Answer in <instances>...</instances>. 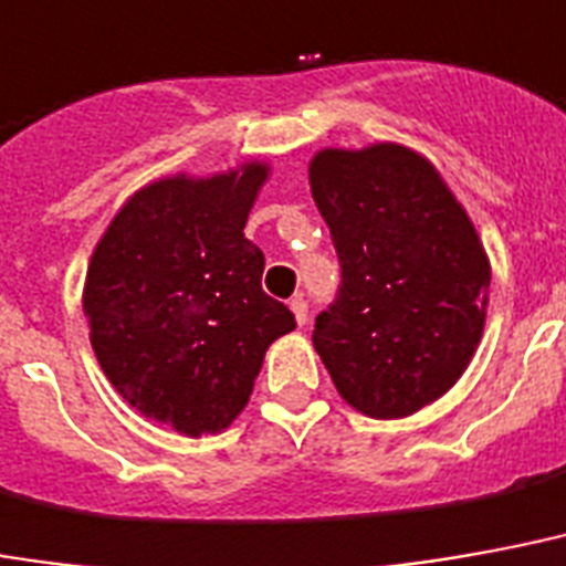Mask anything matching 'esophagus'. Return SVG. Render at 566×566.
Segmentation results:
<instances>
[{"label": "esophagus", "mask_w": 566, "mask_h": 566, "mask_svg": "<svg viewBox=\"0 0 566 566\" xmlns=\"http://www.w3.org/2000/svg\"><path fill=\"white\" fill-rule=\"evenodd\" d=\"M291 312H294L296 324L305 326V321H308V303H305L303 296H294V300H291Z\"/></svg>", "instance_id": "34e87169"}]
</instances>
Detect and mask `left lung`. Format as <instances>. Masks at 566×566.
Returning <instances> with one entry per match:
<instances>
[{
  "mask_svg": "<svg viewBox=\"0 0 566 566\" xmlns=\"http://www.w3.org/2000/svg\"><path fill=\"white\" fill-rule=\"evenodd\" d=\"M308 182L342 266L315 350L357 411H420L462 378L483 336L492 272L474 224L405 146L324 149Z\"/></svg>",
  "mask_w": 566,
  "mask_h": 566,
  "instance_id": "1",
  "label": "left lung"
}]
</instances>
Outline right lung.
I'll list each match as a JSON object with an SVG mask.
<instances>
[{
  "label": "right lung",
  "instance_id": "obj_1",
  "mask_svg": "<svg viewBox=\"0 0 566 566\" xmlns=\"http://www.w3.org/2000/svg\"><path fill=\"white\" fill-rule=\"evenodd\" d=\"M266 167L137 191L92 254L83 291L104 375L132 408L200 438L245 408L266 347L296 326L263 294L245 219Z\"/></svg>",
  "mask_w": 566,
  "mask_h": 566
}]
</instances>
